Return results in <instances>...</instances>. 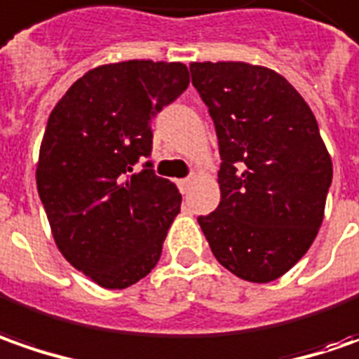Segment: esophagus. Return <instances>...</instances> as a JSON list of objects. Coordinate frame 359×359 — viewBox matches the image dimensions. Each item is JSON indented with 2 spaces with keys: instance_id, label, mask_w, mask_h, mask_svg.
<instances>
[{
  "instance_id": "esophagus-1",
  "label": "esophagus",
  "mask_w": 359,
  "mask_h": 359,
  "mask_svg": "<svg viewBox=\"0 0 359 359\" xmlns=\"http://www.w3.org/2000/svg\"><path fill=\"white\" fill-rule=\"evenodd\" d=\"M194 182V179L192 177H187V179H180L179 180V187H180V191L182 192H187L189 189H191V184Z\"/></svg>"
}]
</instances>
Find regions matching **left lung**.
I'll return each mask as SVG.
<instances>
[{
    "mask_svg": "<svg viewBox=\"0 0 359 359\" xmlns=\"http://www.w3.org/2000/svg\"><path fill=\"white\" fill-rule=\"evenodd\" d=\"M191 75L222 161L220 203L198 224L226 270L272 282L308 252L324 218L332 158L314 113L272 69L206 61Z\"/></svg>",
    "mask_w": 359,
    "mask_h": 359,
    "instance_id": "obj_1",
    "label": "left lung"
}]
</instances>
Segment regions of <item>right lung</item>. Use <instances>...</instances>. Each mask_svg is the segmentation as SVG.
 <instances>
[{"label":"right lung","instance_id":"obj_1","mask_svg":"<svg viewBox=\"0 0 359 359\" xmlns=\"http://www.w3.org/2000/svg\"><path fill=\"white\" fill-rule=\"evenodd\" d=\"M182 63L123 61L77 79L45 129L37 191L57 248L103 288L121 290L158 262L180 212L179 189L156 177L151 121L189 87ZM144 160L141 173L134 165Z\"/></svg>","mask_w":359,"mask_h":359}]
</instances>
